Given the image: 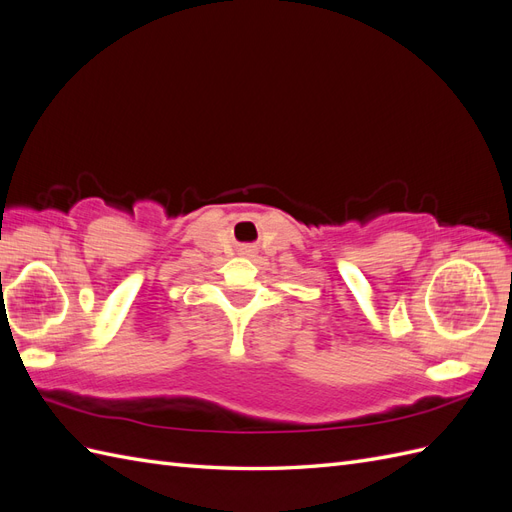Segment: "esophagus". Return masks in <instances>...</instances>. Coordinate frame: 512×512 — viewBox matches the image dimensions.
<instances>
[{
	"label": "esophagus",
	"instance_id": "obj_1",
	"mask_svg": "<svg viewBox=\"0 0 512 512\" xmlns=\"http://www.w3.org/2000/svg\"><path fill=\"white\" fill-rule=\"evenodd\" d=\"M247 252H252V250H247Z\"/></svg>",
	"mask_w": 512,
	"mask_h": 512
}]
</instances>
